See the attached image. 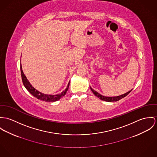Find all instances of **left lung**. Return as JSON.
I'll return each instance as SVG.
<instances>
[{
  "label": "left lung",
  "instance_id": "1",
  "mask_svg": "<svg viewBox=\"0 0 157 157\" xmlns=\"http://www.w3.org/2000/svg\"><path fill=\"white\" fill-rule=\"evenodd\" d=\"M90 89H91V91L93 93V94H94L96 96H97L98 98H99L100 99H101V100H102V101H106V102H116V101H119L120 99H121L122 98H124L126 96H127V95L132 91V90H131L129 91L128 92H127V93H124V94H122V95L118 96L106 97V96H104L101 95V94H99V93L98 92H97L96 91L94 90H93V88H91V87H90Z\"/></svg>",
  "mask_w": 157,
  "mask_h": 157
}]
</instances>
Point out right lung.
Here are the masks:
<instances>
[{"label": "right lung", "instance_id": "right-lung-1", "mask_svg": "<svg viewBox=\"0 0 157 157\" xmlns=\"http://www.w3.org/2000/svg\"><path fill=\"white\" fill-rule=\"evenodd\" d=\"M20 70H21V75L22 82H23V84L24 86L28 90V91L31 94H33L35 98H37L38 99H40V100H41V101H45V102H55V101H57L59 100L61 98H63L66 94L67 91L69 89V84H70L69 82L68 84L67 87L65 89V90H64L60 94L52 95V94H46L42 93L37 91L30 84L29 81L27 79L26 76L23 73L21 66H20Z\"/></svg>", "mask_w": 157, "mask_h": 157}]
</instances>
